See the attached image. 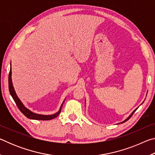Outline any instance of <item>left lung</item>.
<instances>
[{
	"instance_id": "obj_1",
	"label": "left lung",
	"mask_w": 155,
	"mask_h": 155,
	"mask_svg": "<svg viewBox=\"0 0 155 155\" xmlns=\"http://www.w3.org/2000/svg\"><path fill=\"white\" fill-rule=\"evenodd\" d=\"M136 109H135V111H133V113H132V114H130V116H129V117H128V118H127V119H126V120H124V122H121V123H124V122H126V121H127V120H129V119H130V117H131V116H132V115H133V114H134V113H135V111H136Z\"/></svg>"
}]
</instances>
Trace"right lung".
<instances>
[{
    "instance_id": "right-lung-1",
    "label": "right lung",
    "mask_w": 155,
    "mask_h": 155,
    "mask_svg": "<svg viewBox=\"0 0 155 155\" xmlns=\"http://www.w3.org/2000/svg\"><path fill=\"white\" fill-rule=\"evenodd\" d=\"M12 70H10L9 71V92L10 94H11L13 99L14 100L15 104H16L17 107H18L20 111L24 114L26 117H28L29 119H32V120H50L52 119H54V117H56L58 116L59 115L60 112H61V110L62 108L63 104H61V108L59 110V111L54 114L53 115H40V114H34L32 111H31L30 110H28V109L26 108V107L23 105V104L21 103L20 100L18 98V96L15 94L14 87H13V84H12Z\"/></svg>"
}]
</instances>
